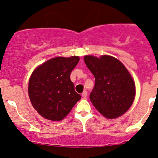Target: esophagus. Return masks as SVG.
<instances>
[{
    "mask_svg": "<svg viewBox=\"0 0 158 158\" xmlns=\"http://www.w3.org/2000/svg\"><path fill=\"white\" fill-rule=\"evenodd\" d=\"M81 96H82V97L85 99L87 97H88V92L86 91V90H85V91H83V93L81 94Z\"/></svg>",
    "mask_w": 158,
    "mask_h": 158,
    "instance_id": "34e87169",
    "label": "esophagus"
}]
</instances>
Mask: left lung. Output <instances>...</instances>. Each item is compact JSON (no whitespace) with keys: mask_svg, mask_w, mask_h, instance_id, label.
<instances>
[{"mask_svg":"<svg viewBox=\"0 0 158 158\" xmlns=\"http://www.w3.org/2000/svg\"><path fill=\"white\" fill-rule=\"evenodd\" d=\"M85 64L95 77L90 94L91 102L108 119L120 117L129 109L135 97V84L131 74L118 59L104 55L85 56Z\"/></svg>","mask_w":158,"mask_h":158,"instance_id":"8db88e82","label":"left lung"}]
</instances>
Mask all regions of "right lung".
<instances>
[{
	"mask_svg": "<svg viewBox=\"0 0 158 158\" xmlns=\"http://www.w3.org/2000/svg\"><path fill=\"white\" fill-rule=\"evenodd\" d=\"M79 61V56H59L45 61L32 72L29 97L33 108L44 118L61 120L81 99L70 78Z\"/></svg>",
	"mask_w": 158,
	"mask_h": 158,
	"instance_id": "add662e5",
	"label": "right lung"
}]
</instances>
